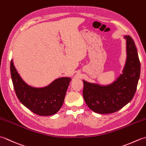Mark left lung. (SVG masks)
Instances as JSON below:
<instances>
[{"mask_svg": "<svg viewBox=\"0 0 146 146\" xmlns=\"http://www.w3.org/2000/svg\"><path fill=\"white\" fill-rule=\"evenodd\" d=\"M126 40V59L122 73L108 84H99L83 80V95L86 105L94 112L101 114L114 113L132 99L137 88L141 73L137 50L130 36Z\"/></svg>", "mask_w": 146, "mask_h": 146, "instance_id": "obj_1", "label": "left lung"}]
</instances>
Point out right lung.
I'll return each mask as SVG.
<instances>
[{
    "label": "right lung",
    "instance_id": "add662e5",
    "mask_svg": "<svg viewBox=\"0 0 146 146\" xmlns=\"http://www.w3.org/2000/svg\"><path fill=\"white\" fill-rule=\"evenodd\" d=\"M11 75L15 94L24 106L35 113L42 116L54 115L63 104L65 95L71 78L60 77L43 87H35L21 78L11 61Z\"/></svg>",
    "mask_w": 146,
    "mask_h": 146
}]
</instances>
